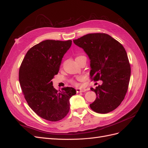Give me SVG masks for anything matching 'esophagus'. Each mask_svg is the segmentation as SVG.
<instances>
[{
    "label": "esophagus",
    "instance_id": "obj_1",
    "mask_svg": "<svg viewBox=\"0 0 148 148\" xmlns=\"http://www.w3.org/2000/svg\"><path fill=\"white\" fill-rule=\"evenodd\" d=\"M76 91H77V92H83L86 91V90L83 88H76Z\"/></svg>",
    "mask_w": 148,
    "mask_h": 148
}]
</instances>
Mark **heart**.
I'll return each mask as SVG.
<instances>
[{"label": "heart", "mask_w": 148, "mask_h": 148, "mask_svg": "<svg viewBox=\"0 0 148 148\" xmlns=\"http://www.w3.org/2000/svg\"><path fill=\"white\" fill-rule=\"evenodd\" d=\"M79 57H81V56H78L77 58ZM84 79V78L83 77H82V76H79V77H78L76 78L75 79L72 80V81H71V83H72L73 84L76 85V86H78V85H79V83L77 82H83Z\"/></svg>", "instance_id": "b5f03b06"}]
</instances>
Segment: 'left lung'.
Returning a JSON list of instances; mask_svg holds the SVG:
<instances>
[{"mask_svg": "<svg viewBox=\"0 0 148 148\" xmlns=\"http://www.w3.org/2000/svg\"><path fill=\"white\" fill-rule=\"evenodd\" d=\"M73 42L82 48L90 60L91 78L102 84L91 90L96 100L89 105L97 113L107 114L115 110L124 99L131 75L130 65L123 46L105 33L84 35Z\"/></svg>", "mask_w": 148, "mask_h": 148, "instance_id": "left-lung-1", "label": "left lung"}]
</instances>
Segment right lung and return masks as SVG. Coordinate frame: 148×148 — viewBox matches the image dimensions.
Instances as JSON below:
<instances>
[{
    "mask_svg": "<svg viewBox=\"0 0 148 148\" xmlns=\"http://www.w3.org/2000/svg\"><path fill=\"white\" fill-rule=\"evenodd\" d=\"M66 41L45 40L26 53L19 70V82L28 106L40 117L57 122L70 110V99L76 95L73 88L58 91L51 80L59 72L65 53L71 47Z\"/></svg>",
    "mask_w": 148,
    "mask_h": 148,
    "instance_id": "add662e5",
    "label": "right lung"
}]
</instances>
